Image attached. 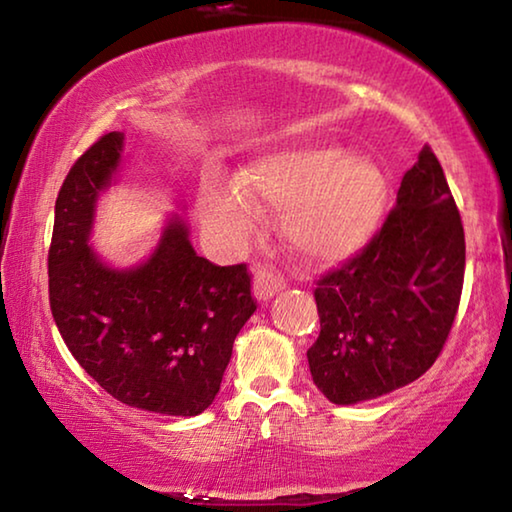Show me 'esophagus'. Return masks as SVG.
I'll list each match as a JSON object with an SVG mask.
<instances>
[{"mask_svg": "<svg viewBox=\"0 0 512 512\" xmlns=\"http://www.w3.org/2000/svg\"><path fill=\"white\" fill-rule=\"evenodd\" d=\"M284 287L282 277L275 275L273 271H268V268H257L255 271V280H253V293L255 298L259 300H268L273 298L277 291Z\"/></svg>", "mask_w": 512, "mask_h": 512, "instance_id": "esophagus-1", "label": "esophagus"}]
</instances>
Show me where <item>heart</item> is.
Instances as JSON below:
<instances>
[{"instance_id":"heart-1","label":"heart","mask_w":512,"mask_h":512,"mask_svg":"<svg viewBox=\"0 0 512 512\" xmlns=\"http://www.w3.org/2000/svg\"><path fill=\"white\" fill-rule=\"evenodd\" d=\"M255 198L282 205L284 239L302 257L327 264L370 237L386 203V178L375 162L339 146L293 144L250 162L241 183L205 180L203 219L228 244H241L253 230Z\"/></svg>"}]
</instances>
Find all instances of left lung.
I'll use <instances>...</instances> for the list:
<instances>
[{
	"label": "left lung",
	"mask_w": 512,
	"mask_h": 512,
	"mask_svg": "<svg viewBox=\"0 0 512 512\" xmlns=\"http://www.w3.org/2000/svg\"><path fill=\"white\" fill-rule=\"evenodd\" d=\"M463 275L461 214L424 146L381 228L316 282L320 334L307 359L318 391L357 404L422 377L452 332Z\"/></svg>",
	"instance_id": "left-lung-1"
}]
</instances>
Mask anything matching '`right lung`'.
Masks as SVG:
<instances>
[{
    "label": "right lung",
    "instance_id": "obj_1",
    "mask_svg": "<svg viewBox=\"0 0 512 512\" xmlns=\"http://www.w3.org/2000/svg\"><path fill=\"white\" fill-rule=\"evenodd\" d=\"M124 133H106L56 198L49 305L72 357L115 400L162 415L214 402L239 329L257 309L246 264L198 257L173 216L144 264L112 268L88 246L94 205L119 167Z\"/></svg>",
    "mask_w": 512,
    "mask_h": 512
}]
</instances>
